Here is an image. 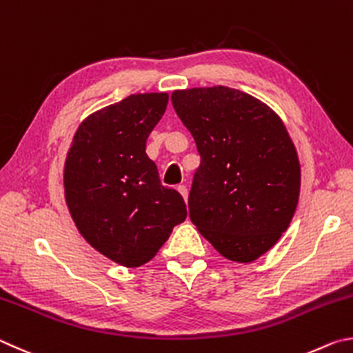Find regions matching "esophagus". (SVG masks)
<instances>
[{
	"label": "esophagus",
	"mask_w": 353,
	"mask_h": 353,
	"mask_svg": "<svg viewBox=\"0 0 353 353\" xmlns=\"http://www.w3.org/2000/svg\"><path fill=\"white\" fill-rule=\"evenodd\" d=\"M178 192H180L181 195H183V199H184V201H188V196H189V190H188V188L184 186V184H181V186H178Z\"/></svg>",
	"instance_id": "esophagus-1"
}]
</instances>
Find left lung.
I'll return each instance as SVG.
<instances>
[{
  "label": "left lung",
  "mask_w": 353,
  "mask_h": 353,
  "mask_svg": "<svg viewBox=\"0 0 353 353\" xmlns=\"http://www.w3.org/2000/svg\"><path fill=\"white\" fill-rule=\"evenodd\" d=\"M170 99L201 157L190 220L223 257L256 261L287 231L299 200L301 165L285 125L268 105L228 86Z\"/></svg>",
  "instance_id": "left-lung-1"
}]
</instances>
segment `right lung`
I'll use <instances>...</instances> for the list:
<instances>
[{"instance_id":"obj_1","label":"right lung","mask_w":353,"mask_h":353,"mask_svg":"<svg viewBox=\"0 0 353 353\" xmlns=\"http://www.w3.org/2000/svg\"><path fill=\"white\" fill-rule=\"evenodd\" d=\"M169 94H132L80 123L65 163V199L79 232L123 267L157 254L186 220L183 196L159 181L145 142Z\"/></svg>"}]
</instances>
